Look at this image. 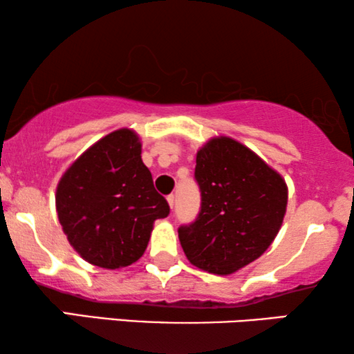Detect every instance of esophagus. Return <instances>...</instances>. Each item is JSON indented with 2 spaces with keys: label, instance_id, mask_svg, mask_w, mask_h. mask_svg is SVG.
<instances>
[{
  "label": "esophagus",
  "instance_id": "obj_1",
  "mask_svg": "<svg viewBox=\"0 0 354 354\" xmlns=\"http://www.w3.org/2000/svg\"><path fill=\"white\" fill-rule=\"evenodd\" d=\"M174 201H176V198H174V195H169L167 196V203H169V206H171V209L174 207Z\"/></svg>",
  "mask_w": 354,
  "mask_h": 354
}]
</instances>
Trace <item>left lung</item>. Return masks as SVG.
<instances>
[{"label": "left lung", "instance_id": "left-lung-1", "mask_svg": "<svg viewBox=\"0 0 354 354\" xmlns=\"http://www.w3.org/2000/svg\"><path fill=\"white\" fill-rule=\"evenodd\" d=\"M201 211L178 227L187 259L198 269L229 275L269 248L287 211L282 176L234 138H211L196 153Z\"/></svg>", "mask_w": 354, "mask_h": 354}]
</instances>
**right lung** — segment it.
<instances>
[{
	"mask_svg": "<svg viewBox=\"0 0 354 354\" xmlns=\"http://www.w3.org/2000/svg\"><path fill=\"white\" fill-rule=\"evenodd\" d=\"M62 230L86 263L119 269L142 258L153 224L169 214L130 129L111 132L82 153L56 188Z\"/></svg>",
	"mask_w": 354,
	"mask_h": 354,
	"instance_id": "right-lung-1",
	"label": "right lung"
}]
</instances>
